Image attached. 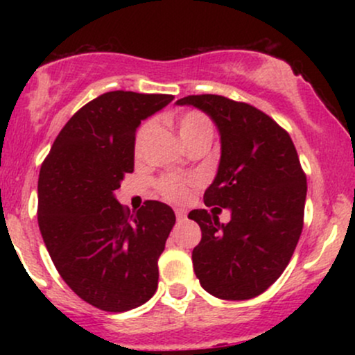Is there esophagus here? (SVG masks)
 I'll return each instance as SVG.
<instances>
[{"instance_id":"1","label":"esophagus","mask_w":355,"mask_h":355,"mask_svg":"<svg viewBox=\"0 0 355 355\" xmlns=\"http://www.w3.org/2000/svg\"><path fill=\"white\" fill-rule=\"evenodd\" d=\"M175 215H177L178 220H185L187 218V211L183 209H177L175 210Z\"/></svg>"}]
</instances>
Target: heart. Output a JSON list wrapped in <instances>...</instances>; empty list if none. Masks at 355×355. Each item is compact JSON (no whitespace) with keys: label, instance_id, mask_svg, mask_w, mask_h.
<instances>
[{"label":"heart","instance_id":"b5f03b06","mask_svg":"<svg viewBox=\"0 0 355 355\" xmlns=\"http://www.w3.org/2000/svg\"><path fill=\"white\" fill-rule=\"evenodd\" d=\"M175 130H177L178 137H180L182 144L189 148L191 145L203 144V141L211 140V125L210 120L200 112H187L182 113L180 116L175 118ZM153 133V121H148L140 128L137 135V153L140 155L144 152L146 141L150 140ZM162 195L172 202H180L187 197L189 190H187V183L182 182L177 177H165L158 183Z\"/></svg>","mask_w":355,"mask_h":355}]
</instances>
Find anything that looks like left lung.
Segmentation results:
<instances>
[{"mask_svg": "<svg viewBox=\"0 0 355 355\" xmlns=\"http://www.w3.org/2000/svg\"><path fill=\"white\" fill-rule=\"evenodd\" d=\"M177 105L202 110L220 135L218 170L203 195L215 209L189 214L202 230L195 275L217 299H254L282 275L302 234L307 178L299 155L288 133L252 105L220 95ZM217 206L231 210L229 224L218 222Z\"/></svg>", "mask_w": 355, "mask_h": 355, "instance_id": "1", "label": "left lung"}]
</instances>
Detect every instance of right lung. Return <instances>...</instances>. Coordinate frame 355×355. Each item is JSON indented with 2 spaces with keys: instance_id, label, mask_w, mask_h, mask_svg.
I'll return each instance as SVG.
<instances>
[{
  "instance_id": "right-lung-1",
  "label": "right lung",
  "mask_w": 355,
  "mask_h": 355,
  "mask_svg": "<svg viewBox=\"0 0 355 355\" xmlns=\"http://www.w3.org/2000/svg\"><path fill=\"white\" fill-rule=\"evenodd\" d=\"M172 95L108 92L56 137L38 180V225L56 270L85 302L125 312L150 300L175 214L148 200L130 215L115 197L133 172L135 133Z\"/></svg>"
}]
</instances>
